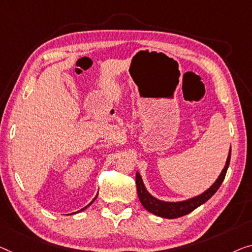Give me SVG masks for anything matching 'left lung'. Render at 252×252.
<instances>
[{
    "label": "left lung",
    "mask_w": 252,
    "mask_h": 252,
    "mask_svg": "<svg viewBox=\"0 0 252 252\" xmlns=\"http://www.w3.org/2000/svg\"><path fill=\"white\" fill-rule=\"evenodd\" d=\"M230 159H231V149H230V153H228L226 164H225L222 173L220 174L219 179L216 180L215 183H214L209 189L206 190L204 193H201L200 196H197L194 198L188 199V200L179 201V202H167V201H162V200H158V199L154 198L152 194L146 190L141 176L137 172L136 185H137V192H138L139 200H140L142 206H144L148 212L155 214L157 216L164 217V219H178V217L185 216L187 214L191 213L192 210L199 207L200 205L204 204V202L207 201L208 199L210 197H213L214 193L219 190V188L224 181L225 175H226L228 165H230Z\"/></svg>",
    "instance_id": "left-lung-1"
}]
</instances>
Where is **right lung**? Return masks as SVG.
Returning <instances> with one entry per match:
<instances>
[{"mask_svg": "<svg viewBox=\"0 0 252 252\" xmlns=\"http://www.w3.org/2000/svg\"><path fill=\"white\" fill-rule=\"evenodd\" d=\"M95 199H96V198H95ZM95 199H94V200H95ZM94 200H93V201H92V202H94ZM92 202H90V204H92ZM90 204H89V205H88V206H90ZM88 206H86V207H85V208H82V209H81V210H84V209H86V208H87V207H88ZM81 210H79V212H81ZM73 214H74V213H73Z\"/></svg>", "mask_w": 252, "mask_h": 252, "instance_id": "add662e5", "label": "right lung"}]
</instances>
